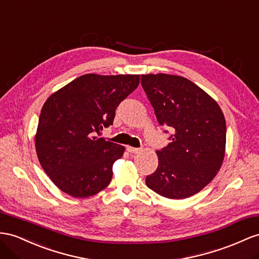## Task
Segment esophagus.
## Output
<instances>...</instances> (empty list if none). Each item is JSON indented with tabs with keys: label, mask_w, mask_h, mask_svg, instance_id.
Segmentation results:
<instances>
[{
	"label": "esophagus",
	"mask_w": 259,
	"mask_h": 259,
	"mask_svg": "<svg viewBox=\"0 0 259 259\" xmlns=\"http://www.w3.org/2000/svg\"><path fill=\"white\" fill-rule=\"evenodd\" d=\"M127 150H128V152H130V153H135V154L139 153V152L141 151L140 149H138V148H134V147H127Z\"/></svg>",
	"instance_id": "obj_1"
}]
</instances>
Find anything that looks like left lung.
<instances>
[{"mask_svg": "<svg viewBox=\"0 0 259 259\" xmlns=\"http://www.w3.org/2000/svg\"><path fill=\"white\" fill-rule=\"evenodd\" d=\"M141 84L158 123L174 131L167 147L156 151L158 166L145 184L165 198H188L207 186L222 166L223 112L209 94L183 76L143 74Z\"/></svg>", "mask_w": 259, "mask_h": 259, "instance_id": "8db88e82", "label": "left lung"}]
</instances>
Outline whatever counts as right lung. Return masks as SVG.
<instances>
[{
	"label": "right lung",
	"instance_id": "add662e5",
	"mask_svg": "<svg viewBox=\"0 0 259 259\" xmlns=\"http://www.w3.org/2000/svg\"><path fill=\"white\" fill-rule=\"evenodd\" d=\"M140 83L139 74H84L51 94L39 116L35 147L56 186L88 198L108 186L124 147L98 138L112 124L118 105Z\"/></svg>",
	"mask_w": 259,
	"mask_h": 259
}]
</instances>
